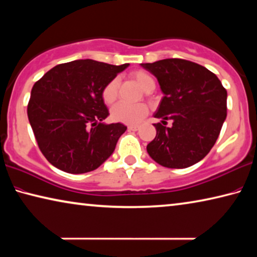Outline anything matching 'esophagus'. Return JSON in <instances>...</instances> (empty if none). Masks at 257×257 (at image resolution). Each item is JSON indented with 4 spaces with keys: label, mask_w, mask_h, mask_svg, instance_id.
Returning <instances> with one entry per match:
<instances>
[{
    "label": "esophagus",
    "mask_w": 257,
    "mask_h": 257,
    "mask_svg": "<svg viewBox=\"0 0 257 257\" xmlns=\"http://www.w3.org/2000/svg\"><path fill=\"white\" fill-rule=\"evenodd\" d=\"M138 128H140L138 125H129L128 127V129L132 130V132H136V130H138Z\"/></svg>",
    "instance_id": "34e87169"
}]
</instances>
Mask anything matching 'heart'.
I'll return each instance as SVG.
<instances>
[{"label": "heart", "instance_id": "obj_1", "mask_svg": "<svg viewBox=\"0 0 257 257\" xmlns=\"http://www.w3.org/2000/svg\"><path fill=\"white\" fill-rule=\"evenodd\" d=\"M132 77L140 84V87L146 92H151L156 88V80L154 77L145 71H136L132 73ZM120 81L117 77H113L104 85L101 90V98L106 105H113L117 98V90H119ZM149 112L148 106L144 103L128 104L119 103L112 108L111 115L114 121L122 122L125 124H136L140 122Z\"/></svg>", "mask_w": 257, "mask_h": 257}]
</instances>
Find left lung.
<instances>
[{"mask_svg":"<svg viewBox=\"0 0 257 257\" xmlns=\"http://www.w3.org/2000/svg\"><path fill=\"white\" fill-rule=\"evenodd\" d=\"M157 77L164 97L154 117L157 136L149 156L167 168H187L202 160L216 143L226 119L227 92L206 67L180 58L141 64ZM167 119L173 123L167 127Z\"/></svg>","mask_w":257,"mask_h":257,"instance_id":"obj_1","label":"left lung"}]
</instances>
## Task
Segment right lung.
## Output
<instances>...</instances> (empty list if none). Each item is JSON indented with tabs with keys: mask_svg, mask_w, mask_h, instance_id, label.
I'll use <instances>...</instances> for the list:
<instances>
[{
	"mask_svg": "<svg viewBox=\"0 0 257 257\" xmlns=\"http://www.w3.org/2000/svg\"><path fill=\"white\" fill-rule=\"evenodd\" d=\"M128 66L79 59L57 65L36 81L27 115L41 152L52 166L84 174L111 157L127 127L104 123L109 113L101 90Z\"/></svg>",
	"mask_w": 257,
	"mask_h": 257,
	"instance_id": "1",
	"label": "right lung"
}]
</instances>
